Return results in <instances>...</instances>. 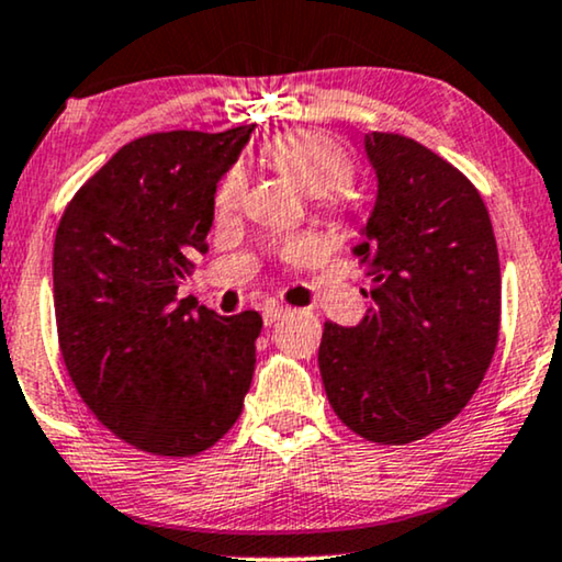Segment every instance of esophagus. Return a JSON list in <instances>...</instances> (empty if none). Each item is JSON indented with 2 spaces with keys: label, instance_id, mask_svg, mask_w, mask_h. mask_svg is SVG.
<instances>
[{
  "label": "esophagus",
  "instance_id": "esophagus-1",
  "mask_svg": "<svg viewBox=\"0 0 562 562\" xmlns=\"http://www.w3.org/2000/svg\"><path fill=\"white\" fill-rule=\"evenodd\" d=\"M288 313V305H280V303H267L265 308H261V321H265V326H272L277 318L285 316Z\"/></svg>",
  "mask_w": 562,
  "mask_h": 562
}]
</instances>
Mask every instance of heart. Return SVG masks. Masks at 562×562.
<instances>
[{"mask_svg": "<svg viewBox=\"0 0 562 562\" xmlns=\"http://www.w3.org/2000/svg\"><path fill=\"white\" fill-rule=\"evenodd\" d=\"M265 161L277 175L305 194H326L347 182L351 167L339 148L316 133H282L265 146ZM244 171L231 169L215 192L218 213H231L241 205Z\"/></svg>", "mask_w": 562, "mask_h": 562, "instance_id": "obj_1", "label": "heart"}]
</instances>
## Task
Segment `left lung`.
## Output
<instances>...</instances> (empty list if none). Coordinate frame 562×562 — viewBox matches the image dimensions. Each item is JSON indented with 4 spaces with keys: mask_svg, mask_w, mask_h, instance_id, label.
<instances>
[{
    "mask_svg": "<svg viewBox=\"0 0 562 562\" xmlns=\"http://www.w3.org/2000/svg\"><path fill=\"white\" fill-rule=\"evenodd\" d=\"M378 179L355 257L372 280L357 326L326 321L318 368L359 437L408 445L452 422L488 370L501 324L493 226L470 179L398 133H368Z\"/></svg>",
    "mask_w": 562,
    "mask_h": 562,
    "instance_id": "left-lung-1",
    "label": "left lung"
}]
</instances>
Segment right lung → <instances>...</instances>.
Masks as SVG:
<instances>
[{
	"mask_svg": "<svg viewBox=\"0 0 562 562\" xmlns=\"http://www.w3.org/2000/svg\"><path fill=\"white\" fill-rule=\"evenodd\" d=\"M254 125L125 144L74 194L54 244L58 344L81 401L136 450L190 458L241 416L261 316L179 301L215 190Z\"/></svg>",
	"mask_w": 562,
	"mask_h": 562,
	"instance_id": "right-lung-1",
	"label": "right lung"
}]
</instances>
